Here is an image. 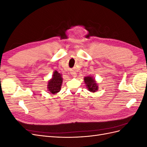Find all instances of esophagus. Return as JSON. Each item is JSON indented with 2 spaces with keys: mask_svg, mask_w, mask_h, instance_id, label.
I'll return each mask as SVG.
<instances>
[{
  "mask_svg": "<svg viewBox=\"0 0 147 147\" xmlns=\"http://www.w3.org/2000/svg\"><path fill=\"white\" fill-rule=\"evenodd\" d=\"M71 74L72 75V76H73L74 77H77V74H76V73H72Z\"/></svg>",
  "mask_w": 147,
  "mask_h": 147,
  "instance_id": "34e87169",
  "label": "esophagus"
}]
</instances>
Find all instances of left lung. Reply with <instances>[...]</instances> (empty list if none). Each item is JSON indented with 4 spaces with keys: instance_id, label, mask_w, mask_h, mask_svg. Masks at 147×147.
I'll return each mask as SVG.
<instances>
[{
    "instance_id": "left-lung-1",
    "label": "left lung",
    "mask_w": 147,
    "mask_h": 147,
    "mask_svg": "<svg viewBox=\"0 0 147 147\" xmlns=\"http://www.w3.org/2000/svg\"><path fill=\"white\" fill-rule=\"evenodd\" d=\"M84 81L86 84V86L87 87L88 91L92 92H94L98 90V85H97L96 80L92 77H85L84 78Z\"/></svg>"
}]
</instances>
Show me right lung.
Returning <instances> with one entry per match:
<instances>
[{
    "label": "right lung",
    "mask_w": 147,
    "mask_h": 147,
    "mask_svg": "<svg viewBox=\"0 0 147 147\" xmlns=\"http://www.w3.org/2000/svg\"><path fill=\"white\" fill-rule=\"evenodd\" d=\"M63 80L62 75L57 71L55 70L53 73L52 78H51L48 82L47 89L48 91H50V92L52 93L53 94H55L59 92L62 84H63Z\"/></svg>",
    "instance_id": "obj_1"
}]
</instances>
